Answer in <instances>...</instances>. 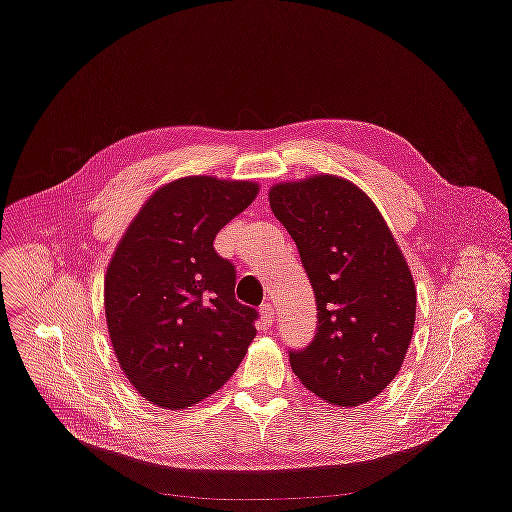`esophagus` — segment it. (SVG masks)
<instances>
[{
    "instance_id": "34e87169",
    "label": "esophagus",
    "mask_w": 512,
    "mask_h": 512,
    "mask_svg": "<svg viewBox=\"0 0 512 512\" xmlns=\"http://www.w3.org/2000/svg\"><path fill=\"white\" fill-rule=\"evenodd\" d=\"M259 313H261V323H263V327H271L273 325V321H275V309H273V305L271 303H263L261 305V309H259Z\"/></svg>"
}]
</instances>
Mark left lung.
Here are the masks:
<instances>
[{"mask_svg":"<svg viewBox=\"0 0 512 512\" xmlns=\"http://www.w3.org/2000/svg\"><path fill=\"white\" fill-rule=\"evenodd\" d=\"M269 205L299 249L317 303L315 335L289 352L291 370L329 404H366L396 378L414 333L408 263L378 207L346 179L275 185Z\"/></svg>","mask_w":512,"mask_h":512,"instance_id":"8db88e82","label":"left lung"}]
</instances>
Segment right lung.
<instances>
[{
	"label": "right lung",
	"mask_w": 512,
	"mask_h": 512,
	"mask_svg": "<svg viewBox=\"0 0 512 512\" xmlns=\"http://www.w3.org/2000/svg\"><path fill=\"white\" fill-rule=\"evenodd\" d=\"M257 193L251 181L168 183L142 205L110 259V342L124 376L154 406L183 410L215 394L253 342L259 313L235 299V265L213 241Z\"/></svg>",
	"instance_id": "right-lung-1"
}]
</instances>
